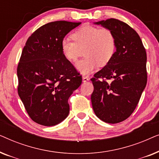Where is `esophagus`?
<instances>
[{
	"label": "esophagus",
	"instance_id": "obj_1",
	"mask_svg": "<svg viewBox=\"0 0 159 159\" xmlns=\"http://www.w3.org/2000/svg\"><path fill=\"white\" fill-rule=\"evenodd\" d=\"M88 80H89V78L88 77H85V76H83V77H82V81L84 82L88 81Z\"/></svg>",
	"mask_w": 159,
	"mask_h": 159
}]
</instances>
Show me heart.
<instances>
[{
    "instance_id": "obj_1",
    "label": "heart",
    "mask_w": 159,
    "mask_h": 159,
    "mask_svg": "<svg viewBox=\"0 0 159 159\" xmlns=\"http://www.w3.org/2000/svg\"><path fill=\"white\" fill-rule=\"evenodd\" d=\"M74 41L64 39L61 50L67 59L76 61L85 54V57L76 64L80 72L88 74L98 65L105 66L112 60L116 49L115 35L108 28L84 26L71 34Z\"/></svg>"
}]
</instances>
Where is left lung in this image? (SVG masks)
Returning a JSON list of instances; mask_svg holds the SVG:
<instances>
[{
	"instance_id": "obj_1",
	"label": "left lung",
	"mask_w": 159,
	"mask_h": 159,
	"mask_svg": "<svg viewBox=\"0 0 159 159\" xmlns=\"http://www.w3.org/2000/svg\"><path fill=\"white\" fill-rule=\"evenodd\" d=\"M95 24L114 32L116 49L112 60L90 80L95 114L106 123L127 119L135 109L147 83L146 51L135 30L116 19Z\"/></svg>"
}]
</instances>
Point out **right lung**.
<instances>
[{
    "label": "right lung",
    "instance_id": "1",
    "mask_svg": "<svg viewBox=\"0 0 159 159\" xmlns=\"http://www.w3.org/2000/svg\"><path fill=\"white\" fill-rule=\"evenodd\" d=\"M81 22L52 21L27 39L17 66L18 93L30 118L54 126L69 113L68 99L82 77L61 50L64 37Z\"/></svg>",
    "mask_w": 159,
    "mask_h": 159
}]
</instances>
